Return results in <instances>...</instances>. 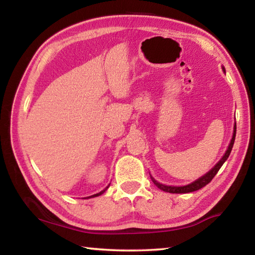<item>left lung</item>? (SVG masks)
Masks as SVG:
<instances>
[{
    "instance_id": "left-lung-1",
    "label": "left lung",
    "mask_w": 255,
    "mask_h": 255,
    "mask_svg": "<svg viewBox=\"0 0 255 255\" xmlns=\"http://www.w3.org/2000/svg\"><path fill=\"white\" fill-rule=\"evenodd\" d=\"M223 70L225 71V68H223ZM235 136H236V123L234 125V132H233V137H232L231 143H230V145H228V148L225 152V154H224V156L221 158V161L216 164V165L208 172V173L202 175L201 178L196 180L195 182L187 184V185H183V187H173V185H165V184H162V183L157 182V181L155 180L153 176H150V179H152L153 183L156 185L158 189H161L165 192H170V193H188V192L197 191V190L204 188L206 184H208L210 181L214 179V176L217 174V172L219 171V169H221L223 164L225 163V161L228 158V156H230V154L232 152V148H233V145H234V141H235Z\"/></svg>"
}]
</instances>
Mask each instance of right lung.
<instances>
[{
	"mask_svg": "<svg viewBox=\"0 0 255 255\" xmlns=\"http://www.w3.org/2000/svg\"><path fill=\"white\" fill-rule=\"evenodd\" d=\"M108 189V187L105 189V190H102V191L101 192H99V193H96V195H93V196H91V197H88V198H94V197H98V196H100V195H102V193L103 192H105L106 191V190Z\"/></svg>",
	"mask_w": 255,
	"mask_h": 255,
	"instance_id": "obj_1",
	"label": "right lung"
}]
</instances>
